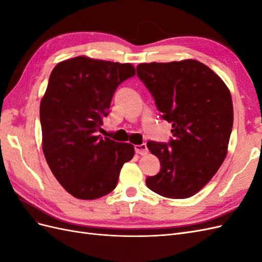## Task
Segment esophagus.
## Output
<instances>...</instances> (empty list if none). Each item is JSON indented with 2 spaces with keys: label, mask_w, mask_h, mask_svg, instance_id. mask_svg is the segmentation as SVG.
I'll return each mask as SVG.
<instances>
[{
  "label": "esophagus",
  "mask_w": 262,
  "mask_h": 262,
  "mask_svg": "<svg viewBox=\"0 0 262 262\" xmlns=\"http://www.w3.org/2000/svg\"><path fill=\"white\" fill-rule=\"evenodd\" d=\"M134 150H136V153H138L140 155H146L148 153V149H147V146L145 143L134 145Z\"/></svg>",
  "instance_id": "esophagus-1"
}]
</instances>
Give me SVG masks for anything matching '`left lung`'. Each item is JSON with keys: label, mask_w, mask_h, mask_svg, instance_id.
<instances>
[{"label": "left lung", "mask_w": 262, "mask_h": 262, "mask_svg": "<svg viewBox=\"0 0 262 262\" xmlns=\"http://www.w3.org/2000/svg\"><path fill=\"white\" fill-rule=\"evenodd\" d=\"M137 74L172 128L168 143L147 142L161 170L146 178V186L170 199L192 196L226 157L234 121L231 93L220 76L196 60L141 63Z\"/></svg>", "instance_id": "left-lung-1"}]
</instances>
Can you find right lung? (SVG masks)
<instances>
[{
  "mask_svg": "<svg viewBox=\"0 0 262 262\" xmlns=\"http://www.w3.org/2000/svg\"><path fill=\"white\" fill-rule=\"evenodd\" d=\"M136 75L129 63L76 57L60 62L40 102L42 149L49 167L67 191L94 200L112 192L130 143L97 136L117 87Z\"/></svg>",
  "mask_w": 262,
  "mask_h": 262,
  "instance_id": "right-lung-1",
  "label": "right lung"
}]
</instances>
